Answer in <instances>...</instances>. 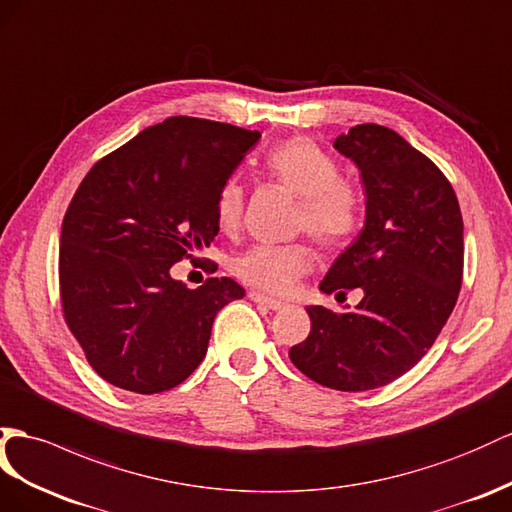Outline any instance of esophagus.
<instances>
[{"instance_id":"1","label":"esophagus","mask_w":512,"mask_h":512,"mask_svg":"<svg viewBox=\"0 0 512 512\" xmlns=\"http://www.w3.org/2000/svg\"><path fill=\"white\" fill-rule=\"evenodd\" d=\"M248 298H251L253 303L264 305V307H268V309H272V311H279V309L285 307V303H281V300H274V298H270V296H266V294H261V292H255V290L248 292Z\"/></svg>"}]
</instances>
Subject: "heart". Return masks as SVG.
<instances>
[{"instance_id": "b5f03b06", "label": "heart", "mask_w": 512, "mask_h": 512, "mask_svg": "<svg viewBox=\"0 0 512 512\" xmlns=\"http://www.w3.org/2000/svg\"><path fill=\"white\" fill-rule=\"evenodd\" d=\"M266 173L292 194L300 196L296 227L307 231L326 248L348 244L363 225L365 201L359 183L339 173L335 157L307 136L287 138L266 153ZM244 216V192L240 183L229 181L216 203L218 227L225 233L238 231ZM311 246L257 244L233 259L231 270L242 283L259 292L285 296L313 268Z\"/></svg>"}]
</instances>
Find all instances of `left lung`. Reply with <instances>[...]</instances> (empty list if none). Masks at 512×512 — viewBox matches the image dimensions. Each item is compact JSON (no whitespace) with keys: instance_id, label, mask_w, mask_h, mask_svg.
Wrapping results in <instances>:
<instances>
[{"instance_id":"left-lung-1","label":"left lung","mask_w":512,"mask_h":512,"mask_svg":"<svg viewBox=\"0 0 512 512\" xmlns=\"http://www.w3.org/2000/svg\"><path fill=\"white\" fill-rule=\"evenodd\" d=\"M335 149L361 170L365 229L337 257L320 290L355 309L307 307L311 333L290 348L296 368L324 387L368 391L409 372L435 344L463 283V216L439 166L376 123L350 127Z\"/></svg>"}]
</instances>
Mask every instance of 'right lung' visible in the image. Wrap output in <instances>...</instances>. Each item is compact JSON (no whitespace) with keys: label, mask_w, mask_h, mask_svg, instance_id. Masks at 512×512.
<instances>
[{"label":"right lung","mask_w":512,"mask_h":512,"mask_svg":"<svg viewBox=\"0 0 512 512\" xmlns=\"http://www.w3.org/2000/svg\"><path fill=\"white\" fill-rule=\"evenodd\" d=\"M259 131L170 116L88 170L60 233L64 322L103 381L162 393L196 370L216 313L242 287L222 277L201 287L170 277L218 235L216 203Z\"/></svg>","instance_id":"right-lung-1"}]
</instances>
